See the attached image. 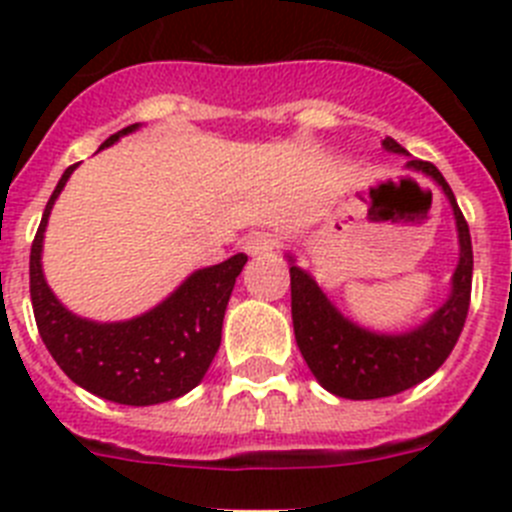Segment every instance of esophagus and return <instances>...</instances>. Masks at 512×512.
Returning <instances> with one entry per match:
<instances>
[{
  "mask_svg": "<svg viewBox=\"0 0 512 512\" xmlns=\"http://www.w3.org/2000/svg\"><path fill=\"white\" fill-rule=\"evenodd\" d=\"M279 238L274 233H253L248 235L243 248H246L248 256H269V253L277 251Z\"/></svg>",
  "mask_w": 512,
  "mask_h": 512,
  "instance_id": "1",
  "label": "esophagus"
}]
</instances>
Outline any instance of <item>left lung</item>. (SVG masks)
I'll return each instance as SVG.
<instances>
[{
	"label": "left lung",
	"mask_w": 512,
	"mask_h": 512,
	"mask_svg": "<svg viewBox=\"0 0 512 512\" xmlns=\"http://www.w3.org/2000/svg\"><path fill=\"white\" fill-rule=\"evenodd\" d=\"M382 146L387 153L410 156L392 138L384 140ZM405 169L425 174L446 194L454 212L456 238H459V261L451 274L449 297L423 323L395 333L354 323L330 302L310 271L302 269L295 256L287 253L289 277H292V325H295V341L302 359L323 390L346 400L392 397L428 379L449 359L467 320L474 266L467 220L436 166L408 158Z\"/></svg>",
	"instance_id": "left-lung-1"
}]
</instances>
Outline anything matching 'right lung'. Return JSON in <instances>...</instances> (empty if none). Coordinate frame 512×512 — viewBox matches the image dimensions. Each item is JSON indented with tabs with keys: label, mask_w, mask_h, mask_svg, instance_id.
<instances>
[{
	"label": "right lung",
	"mask_w": 512,
	"mask_h": 512,
	"mask_svg": "<svg viewBox=\"0 0 512 512\" xmlns=\"http://www.w3.org/2000/svg\"><path fill=\"white\" fill-rule=\"evenodd\" d=\"M140 122L104 140L102 148L135 133ZM79 164L58 179L30 248V297L45 348L63 374L92 395L146 408L187 395L205 379L223 336V318L246 253L192 271L169 297L128 320L81 318L63 305L43 274V241L58 194Z\"/></svg>",
	"instance_id": "add662e5"
}]
</instances>
